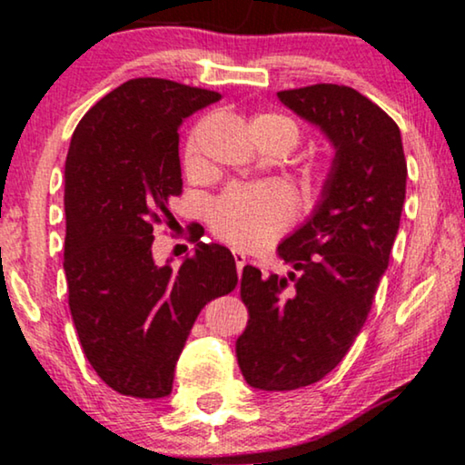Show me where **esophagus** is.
I'll return each instance as SVG.
<instances>
[{
	"label": "esophagus",
	"mask_w": 465,
	"mask_h": 465,
	"mask_svg": "<svg viewBox=\"0 0 465 465\" xmlns=\"http://www.w3.org/2000/svg\"><path fill=\"white\" fill-rule=\"evenodd\" d=\"M232 258H234V264H237V271H239V275H241V271H243V266L247 262V256L241 250H232Z\"/></svg>",
	"instance_id": "obj_1"
}]
</instances>
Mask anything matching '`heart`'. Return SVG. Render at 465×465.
Instances as JSON below:
<instances>
[{
    "mask_svg": "<svg viewBox=\"0 0 465 465\" xmlns=\"http://www.w3.org/2000/svg\"><path fill=\"white\" fill-rule=\"evenodd\" d=\"M253 133H272L294 148L301 139V126L283 114H258L252 120ZM186 167L196 169L201 163L199 133H193L186 143ZM298 201L292 188L277 182L231 186L212 205L209 222L213 232L226 243L241 250H258L269 245L288 231L296 218Z\"/></svg>",
    "mask_w": 465,
    "mask_h": 465,
    "instance_id": "1",
    "label": "heart"
}]
</instances>
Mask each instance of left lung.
I'll return each instance as SVG.
<instances>
[{
  "mask_svg": "<svg viewBox=\"0 0 465 465\" xmlns=\"http://www.w3.org/2000/svg\"><path fill=\"white\" fill-rule=\"evenodd\" d=\"M320 126L334 161L311 218L277 247L285 277L245 266V332L237 360L247 383L290 391L317 383L345 358L371 313L390 264L406 194L400 129L349 86L313 84L277 93Z\"/></svg>",
  "mask_w": 465,
  "mask_h": 465,
  "instance_id": "left-lung-1",
  "label": "left lung"
}]
</instances>
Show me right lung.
I'll return each instance as SVG.
<instances>
[{
    "instance_id": "add662e5",
    "label": "right lung",
    "mask_w": 465,
    "mask_h": 465,
    "mask_svg": "<svg viewBox=\"0 0 465 465\" xmlns=\"http://www.w3.org/2000/svg\"><path fill=\"white\" fill-rule=\"evenodd\" d=\"M222 94L163 78L124 82L75 126L65 161L69 311L94 372L114 391L156 400L194 320L234 290L224 245L199 241L177 271L152 258L154 224L182 194V120Z\"/></svg>"
}]
</instances>
